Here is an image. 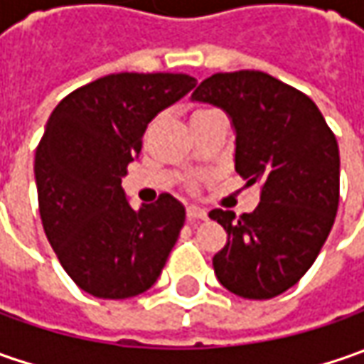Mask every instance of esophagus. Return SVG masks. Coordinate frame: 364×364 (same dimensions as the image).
<instances>
[{"label": "esophagus", "mask_w": 364, "mask_h": 364, "mask_svg": "<svg viewBox=\"0 0 364 364\" xmlns=\"http://www.w3.org/2000/svg\"><path fill=\"white\" fill-rule=\"evenodd\" d=\"M186 215H188L190 220H204L206 218V210L204 208H200V206H188L186 208Z\"/></svg>", "instance_id": "1"}]
</instances>
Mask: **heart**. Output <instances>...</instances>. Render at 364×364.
<instances>
[{"instance_id": "b5f03b06", "label": "heart", "mask_w": 364, "mask_h": 364, "mask_svg": "<svg viewBox=\"0 0 364 364\" xmlns=\"http://www.w3.org/2000/svg\"><path fill=\"white\" fill-rule=\"evenodd\" d=\"M206 111H213V109H196V111L192 113V117H196V115H203V113H206Z\"/></svg>"}]
</instances>
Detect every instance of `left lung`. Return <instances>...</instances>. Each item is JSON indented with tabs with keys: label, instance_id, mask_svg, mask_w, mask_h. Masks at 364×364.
<instances>
[{
	"label": "left lung",
	"instance_id": "left-lung-1",
	"mask_svg": "<svg viewBox=\"0 0 364 364\" xmlns=\"http://www.w3.org/2000/svg\"><path fill=\"white\" fill-rule=\"evenodd\" d=\"M192 101L223 109L235 129V170L259 184L257 208L208 217L227 231L213 257L218 282L235 296L269 300L312 267L334 225L341 156L334 133L310 97L259 70L218 73Z\"/></svg>",
	"mask_w": 364,
	"mask_h": 364
}]
</instances>
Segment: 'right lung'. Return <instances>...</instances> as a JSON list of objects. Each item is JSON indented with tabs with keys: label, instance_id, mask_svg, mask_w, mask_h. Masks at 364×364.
<instances>
[{
	"label": "right lung",
	"instance_id": "right-lung-1",
	"mask_svg": "<svg viewBox=\"0 0 364 364\" xmlns=\"http://www.w3.org/2000/svg\"><path fill=\"white\" fill-rule=\"evenodd\" d=\"M194 87L188 75H107L50 115L34 160L40 217L64 272L95 298L144 294L178 241L182 203L161 194L135 210L121 178L141 151L147 123Z\"/></svg>",
	"mask_w": 364,
	"mask_h": 364
}]
</instances>
